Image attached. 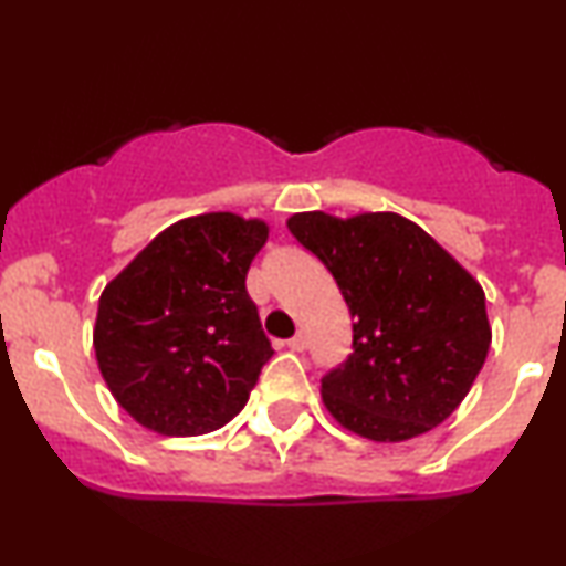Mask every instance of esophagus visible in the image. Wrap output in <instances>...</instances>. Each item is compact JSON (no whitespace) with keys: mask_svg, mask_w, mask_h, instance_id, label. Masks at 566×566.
Wrapping results in <instances>:
<instances>
[{"mask_svg":"<svg viewBox=\"0 0 566 566\" xmlns=\"http://www.w3.org/2000/svg\"><path fill=\"white\" fill-rule=\"evenodd\" d=\"M287 348H290V350L303 353L305 348H308V339H305V335H295V337H290V339H287Z\"/></svg>","mask_w":566,"mask_h":566,"instance_id":"obj_1","label":"esophagus"}]
</instances>
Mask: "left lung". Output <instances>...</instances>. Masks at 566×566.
I'll list each match as a JSON object with an SVG mask.
<instances>
[{
	"instance_id": "obj_1",
	"label": "left lung",
	"mask_w": 566,
	"mask_h": 566,
	"mask_svg": "<svg viewBox=\"0 0 566 566\" xmlns=\"http://www.w3.org/2000/svg\"><path fill=\"white\" fill-rule=\"evenodd\" d=\"M335 276L353 316V353L324 374V406L377 442L430 432L467 398L490 350L485 292L451 253L398 213L287 221Z\"/></svg>"
}]
</instances>
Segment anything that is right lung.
<instances>
[{
  "label": "right lung",
  "instance_id": "obj_1",
  "mask_svg": "<svg viewBox=\"0 0 566 566\" xmlns=\"http://www.w3.org/2000/svg\"><path fill=\"white\" fill-rule=\"evenodd\" d=\"M269 240L258 218L176 221L107 284L94 353L113 398L147 430L192 438L248 403L274 356L244 279Z\"/></svg>",
  "mask_w": 566,
  "mask_h": 566
}]
</instances>
